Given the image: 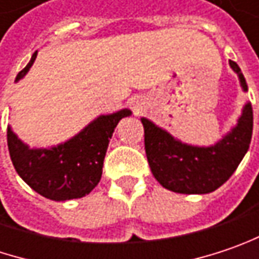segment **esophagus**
Here are the masks:
<instances>
[{
    "label": "esophagus",
    "instance_id": "1",
    "mask_svg": "<svg viewBox=\"0 0 259 259\" xmlns=\"http://www.w3.org/2000/svg\"><path fill=\"white\" fill-rule=\"evenodd\" d=\"M144 103H143V100L140 99V97H134V99H131V109L134 110V113L136 115H139V113H141V110H143V106Z\"/></svg>",
    "mask_w": 259,
    "mask_h": 259
}]
</instances>
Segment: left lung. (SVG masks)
Listing matches in <instances>:
<instances>
[{
  "instance_id": "obj_1",
  "label": "left lung",
  "mask_w": 259,
  "mask_h": 259,
  "mask_svg": "<svg viewBox=\"0 0 259 259\" xmlns=\"http://www.w3.org/2000/svg\"><path fill=\"white\" fill-rule=\"evenodd\" d=\"M229 65L237 73L242 91L246 93L248 83L240 67L231 60ZM141 123L146 156L157 183L176 193L206 194L221 187L246 155L253 113L250 103H245L236 125L211 146L184 143L147 118H141Z\"/></svg>"
}]
</instances>
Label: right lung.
I'll use <instances>...</instances> for the list:
<instances>
[{
    "instance_id": "add662e5",
    "label": "right lung",
    "mask_w": 259,
    "mask_h": 259,
    "mask_svg": "<svg viewBox=\"0 0 259 259\" xmlns=\"http://www.w3.org/2000/svg\"><path fill=\"white\" fill-rule=\"evenodd\" d=\"M36 54L14 82L26 76ZM131 115L130 109L99 115L73 137L50 147H29L9 125L7 143L14 169L30 189L50 200L83 197L102 180L103 160L118 122Z\"/></svg>"
}]
</instances>
